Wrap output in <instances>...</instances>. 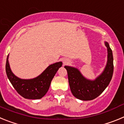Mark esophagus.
<instances>
[{"label": "esophagus", "instance_id": "34e87169", "mask_svg": "<svg viewBox=\"0 0 124 124\" xmlns=\"http://www.w3.org/2000/svg\"><path fill=\"white\" fill-rule=\"evenodd\" d=\"M68 61H65L64 62V64H68Z\"/></svg>", "mask_w": 124, "mask_h": 124}]
</instances>
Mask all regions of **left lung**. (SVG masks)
Listing matches in <instances>:
<instances>
[{
	"instance_id": "left-lung-1",
	"label": "left lung",
	"mask_w": 124,
	"mask_h": 124,
	"mask_svg": "<svg viewBox=\"0 0 124 124\" xmlns=\"http://www.w3.org/2000/svg\"><path fill=\"white\" fill-rule=\"evenodd\" d=\"M106 46L108 51L107 65L101 75L94 81L84 78L77 69L64 66L68 72L70 89L73 96L78 99L83 101L93 100L98 97L109 85L114 72L113 54L107 42Z\"/></svg>"
}]
</instances>
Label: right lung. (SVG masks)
<instances>
[{
  "label": "right lung",
  "instance_id": "right-lung-1",
  "mask_svg": "<svg viewBox=\"0 0 124 124\" xmlns=\"http://www.w3.org/2000/svg\"><path fill=\"white\" fill-rule=\"evenodd\" d=\"M6 61L5 70L8 79L13 87L21 96L29 99H39L42 98L48 92L50 84L57 71L62 66L61 62L51 64L42 74L31 79H22L15 76L10 68L8 60Z\"/></svg>",
  "mask_w": 124,
  "mask_h": 124
}]
</instances>
